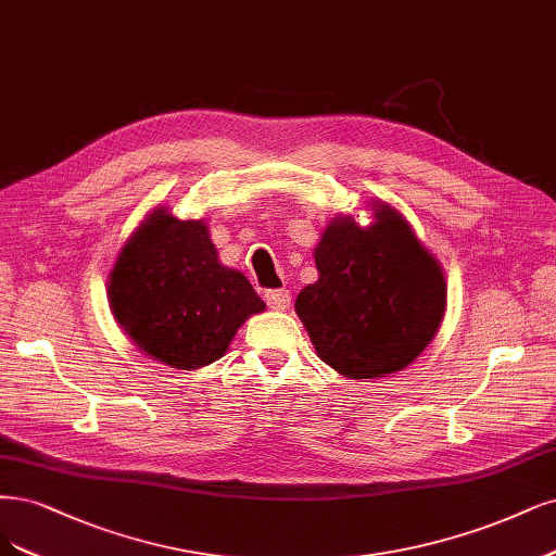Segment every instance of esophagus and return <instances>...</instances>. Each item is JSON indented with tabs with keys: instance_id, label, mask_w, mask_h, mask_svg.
Masks as SVG:
<instances>
[{
	"instance_id": "esophagus-1",
	"label": "esophagus",
	"mask_w": 556,
	"mask_h": 556,
	"mask_svg": "<svg viewBox=\"0 0 556 556\" xmlns=\"http://www.w3.org/2000/svg\"><path fill=\"white\" fill-rule=\"evenodd\" d=\"M266 296V303H269V308H274V311H285V308H290V301H292V294H290V290H269L264 294Z\"/></svg>"
}]
</instances>
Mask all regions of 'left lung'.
Returning a JSON list of instances; mask_svg holds the SVG:
<instances>
[{
  "label": "left lung",
  "mask_w": 556,
  "mask_h": 556,
  "mask_svg": "<svg viewBox=\"0 0 556 556\" xmlns=\"http://www.w3.org/2000/svg\"><path fill=\"white\" fill-rule=\"evenodd\" d=\"M361 229L333 220L315 248L319 280L296 296V315L317 356L352 379L397 372L424 352L442 324V266L391 206Z\"/></svg>",
  "instance_id": "left-lung-1"
}]
</instances>
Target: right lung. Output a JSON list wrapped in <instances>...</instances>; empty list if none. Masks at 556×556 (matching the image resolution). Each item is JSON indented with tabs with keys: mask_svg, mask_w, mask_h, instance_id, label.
Returning a JSON list of instances; mask_svg holds the SVG:
<instances>
[{
	"mask_svg": "<svg viewBox=\"0 0 556 556\" xmlns=\"http://www.w3.org/2000/svg\"><path fill=\"white\" fill-rule=\"evenodd\" d=\"M108 294L126 336L179 370L218 361L241 324L264 311L248 278L218 262L206 225L165 208L128 239Z\"/></svg>",
	"mask_w": 556,
	"mask_h": 556,
	"instance_id": "add662e5",
	"label": "right lung"
}]
</instances>
